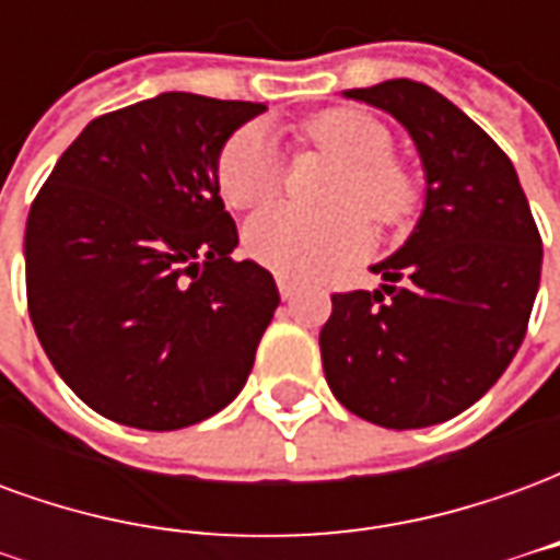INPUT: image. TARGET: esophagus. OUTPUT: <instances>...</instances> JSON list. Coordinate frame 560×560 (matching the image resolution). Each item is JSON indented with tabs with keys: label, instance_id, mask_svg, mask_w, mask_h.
<instances>
[{
	"label": "esophagus",
	"instance_id": "esophagus-1",
	"mask_svg": "<svg viewBox=\"0 0 560 560\" xmlns=\"http://www.w3.org/2000/svg\"><path fill=\"white\" fill-rule=\"evenodd\" d=\"M276 284H279V293H281V300H293L296 293H300V284L291 279H284V276H279L276 279Z\"/></svg>",
	"mask_w": 560,
	"mask_h": 560
}]
</instances>
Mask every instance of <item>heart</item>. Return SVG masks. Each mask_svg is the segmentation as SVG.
I'll return each instance as SVG.
<instances>
[{
    "label": "heart",
    "mask_w": 560,
    "mask_h": 560,
    "mask_svg": "<svg viewBox=\"0 0 560 560\" xmlns=\"http://www.w3.org/2000/svg\"><path fill=\"white\" fill-rule=\"evenodd\" d=\"M300 135L308 147L341 161L327 188L336 207L305 212L272 207L245 224V252L260 267L312 279L363 255L372 243L365 215L381 228H399L420 203V188L408 164L393 159L389 128L357 107H332L305 119ZM284 159L267 128H236L215 161L221 197L233 209H255L284 188Z\"/></svg>",
    "instance_id": "b5f03b06"
}]
</instances>
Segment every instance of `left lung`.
I'll return each mask as SVG.
<instances>
[{
  "instance_id": "left-lung-1",
  "label": "left lung",
  "mask_w": 560,
  "mask_h": 560,
  "mask_svg": "<svg viewBox=\"0 0 560 560\" xmlns=\"http://www.w3.org/2000/svg\"><path fill=\"white\" fill-rule=\"evenodd\" d=\"M348 95L411 131L429 188L411 240L375 267L387 284L332 293L324 375L357 417L422 429L470 408L516 357L542 240L513 161L441 92L387 80Z\"/></svg>"
}]
</instances>
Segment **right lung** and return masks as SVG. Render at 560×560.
I'll return each instance as SVG.
<instances>
[{
  "instance_id": "add662e5",
  "label": "right lung",
  "mask_w": 560,
  "mask_h": 560,
  "mask_svg": "<svg viewBox=\"0 0 560 560\" xmlns=\"http://www.w3.org/2000/svg\"><path fill=\"white\" fill-rule=\"evenodd\" d=\"M267 104L161 92L92 119L26 219V305L59 377L147 432L207 420L245 387L279 305L233 260L215 161Z\"/></svg>"
}]
</instances>
